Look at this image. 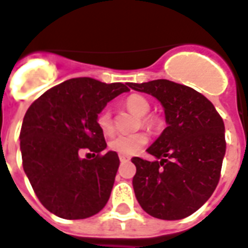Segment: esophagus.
Instances as JSON below:
<instances>
[{"mask_svg": "<svg viewBox=\"0 0 248 248\" xmlns=\"http://www.w3.org/2000/svg\"><path fill=\"white\" fill-rule=\"evenodd\" d=\"M119 158H120V161H122V162L129 161V157L124 156V155H120V156H119Z\"/></svg>", "mask_w": 248, "mask_h": 248, "instance_id": "1", "label": "esophagus"}]
</instances>
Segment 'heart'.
Segmentation results:
<instances>
[{"label":"heart","mask_w":248,"mask_h":248,"mask_svg":"<svg viewBox=\"0 0 248 248\" xmlns=\"http://www.w3.org/2000/svg\"><path fill=\"white\" fill-rule=\"evenodd\" d=\"M126 108L136 115L141 116V122L146 126H155L158 122L156 115L148 113L151 111V102L142 95L133 93L129 97H126L125 100ZM96 124L99 129L104 135H112L113 133V120H112L111 111L108 108H104L97 113ZM148 137L144 133H133V135H117L109 141V148L111 151L124 155V156H132L136 155L141 151L142 148L146 145Z\"/></svg>","instance_id":"heart-1"}]
</instances>
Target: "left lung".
I'll use <instances>...</instances> for the list:
<instances>
[{
  "mask_svg": "<svg viewBox=\"0 0 248 248\" xmlns=\"http://www.w3.org/2000/svg\"><path fill=\"white\" fill-rule=\"evenodd\" d=\"M128 86L158 99L168 124L146 151L160 161L132 158L137 201L158 219L191 216L219 182L226 152L223 120L213 103L190 87L166 79Z\"/></svg>",
  "mask_w": 248,
  "mask_h": 248,
  "instance_id": "left-lung-1",
  "label": "left lung"
}]
</instances>
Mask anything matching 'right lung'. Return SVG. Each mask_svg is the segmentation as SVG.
<instances>
[{
    "instance_id": "obj_1",
    "label": "right lung",
    "mask_w": 248,
    "mask_h": 248,
    "mask_svg": "<svg viewBox=\"0 0 248 248\" xmlns=\"http://www.w3.org/2000/svg\"><path fill=\"white\" fill-rule=\"evenodd\" d=\"M128 84L74 78L38 97L23 117L19 133L23 170L50 213L64 219L97 214L109 200L120 165L107 148L96 116ZM90 150L93 160L80 157ZM90 155V153H88Z\"/></svg>"
}]
</instances>
